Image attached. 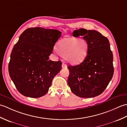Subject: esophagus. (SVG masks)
Instances as JSON below:
<instances>
[{"mask_svg": "<svg viewBox=\"0 0 127 127\" xmlns=\"http://www.w3.org/2000/svg\"><path fill=\"white\" fill-rule=\"evenodd\" d=\"M67 67V65L65 63H63L62 64V68H66Z\"/></svg>", "mask_w": 127, "mask_h": 127, "instance_id": "1", "label": "esophagus"}]
</instances>
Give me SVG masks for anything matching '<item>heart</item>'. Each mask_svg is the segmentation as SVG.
Listing matches in <instances>:
<instances>
[{
    "label": "heart",
    "mask_w": 127,
    "mask_h": 127,
    "mask_svg": "<svg viewBox=\"0 0 127 127\" xmlns=\"http://www.w3.org/2000/svg\"><path fill=\"white\" fill-rule=\"evenodd\" d=\"M57 48L58 53L68 62L77 64L82 62L87 56L88 45L84 39L68 37L58 42Z\"/></svg>",
    "instance_id": "1"
}]
</instances>
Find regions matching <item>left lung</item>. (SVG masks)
I'll return each instance as SVG.
<instances>
[{"label":"left lung","mask_w":127,"mask_h":127,"mask_svg":"<svg viewBox=\"0 0 127 127\" xmlns=\"http://www.w3.org/2000/svg\"><path fill=\"white\" fill-rule=\"evenodd\" d=\"M83 36L88 45L87 55L81 63L68 66V85L81 98H93L101 94L114 75L113 55L108 39L94 30L81 28L72 32Z\"/></svg>","instance_id":"1"}]
</instances>
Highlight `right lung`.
Masks as SVG:
<instances>
[{"label": "right lung", "mask_w": 127, "mask_h": 127, "mask_svg": "<svg viewBox=\"0 0 127 127\" xmlns=\"http://www.w3.org/2000/svg\"><path fill=\"white\" fill-rule=\"evenodd\" d=\"M61 34L56 29L35 27L20 36L11 53L9 72L24 96L39 98L48 92L53 77L62 69L61 61L49 59Z\"/></svg>", "instance_id": "1"}]
</instances>
